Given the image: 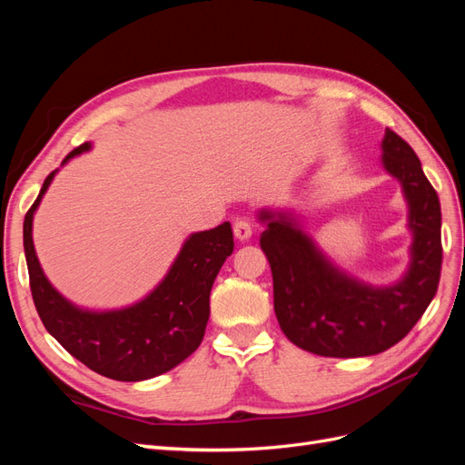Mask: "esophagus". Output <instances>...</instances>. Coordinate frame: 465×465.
I'll return each mask as SVG.
<instances>
[{"label": "esophagus", "mask_w": 465, "mask_h": 465, "mask_svg": "<svg viewBox=\"0 0 465 465\" xmlns=\"http://www.w3.org/2000/svg\"><path fill=\"white\" fill-rule=\"evenodd\" d=\"M232 231H234V238L241 242L250 241L252 232H254V227H252V223L248 219H236V223L232 224Z\"/></svg>", "instance_id": "esophagus-1"}]
</instances>
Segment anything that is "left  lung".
Here are the masks:
<instances>
[{"label":"left lung","mask_w":465,"mask_h":465,"mask_svg":"<svg viewBox=\"0 0 465 465\" xmlns=\"http://www.w3.org/2000/svg\"><path fill=\"white\" fill-rule=\"evenodd\" d=\"M382 164L400 180L413 234L410 265L393 285H367L340 270L289 211L258 213L265 224L260 246L272 265L277 322L289 341L314 355L351 359L382 353L411 331L439 289V195L415 151L391 130L382 139Z\"/></svg>","instance_id":"obj_1"}]
</instances>
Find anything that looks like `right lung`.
<instances>
[{
	"label": "right lung",
	"instance_id": "1",
	"mask_svg": "<svg viewBox=\"0 0 465 465\" xmlns=\"http://www.w3.org/2000/svg\"><path fill=\"white\" fill-rule=\"evenodd\" d=\"M89 149L91 143L79 145L62 164ZM55 173L45 180L23 223L31 292L45 328L85 367L120 382H139L178 367L203 340L211 287L234 248L231 223L190 234L171 270L145 299L118 311H85L52 287L33 244L35 211Z\"/></svg>",
	"mask_w": 465,
	"mask_h": 465
}]
</instances>
